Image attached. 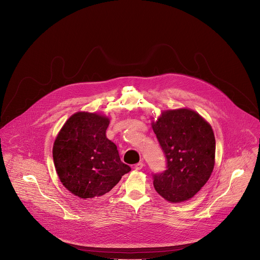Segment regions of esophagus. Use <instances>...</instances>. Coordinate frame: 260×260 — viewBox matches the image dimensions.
Here are the masks:
<instances>
[{
	"instance_id": "34e87169",
	"label": "esophagus",
	"mask_w": 260,
	"mask_h": 260,
	"mask_svg": "<svg viewBox=\"0 0 260 260\" xmlns=\"http://www.w3.org/2000/svg\"><path fill=\"white\" fill-rule=\"evenodd\" d=\"M143 167H144V164H143V162H138V164H136V165H135V167H134V168H135V170L139 171V170H141Z\"/></svg>"
}]
</instances>
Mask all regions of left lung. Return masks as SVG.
<instances>
[{
    "mask_svg": "<svg viewBox=\"0 0 260 260\" xmlns=\"http://www.w3.org/2000/svg\"><path fill=\"white\" fill-rule=\"evenodd\" d=\"M167 158V170L153 175L158 194L171 203L194 197L209 180L215 165L216 143L211 125L196 111H162L152 122Z\"/></svg>",
    "mask_w": 260,
    "mask_h": 260,
    "instance_id": "8db88e82",
    "label": "left lung"
}]
</instances>
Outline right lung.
<instances>
[{"label":"right lung","mask_w":260,"mask_h":260,"mask_svg":"<svg viewBox=\"0 0 260 260\" xmlns=\"http://www.w3.org/2000/svg\"><path fill=\"white\" fill-rule=\"evenodd\" d=\"M108 117L73 114L59 131L52 149L56 173L74 196L98 199L112 189L131 168L120 160L117 146L106 137Z\"/></svg>","instance_id":"1"}]
</instances>
